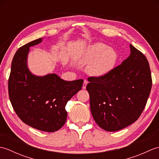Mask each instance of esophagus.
<instances>
[{
  "mask_svg": "<svg viewBox=\"0 0 159 159\" xmlns=\"http://www.w3.org/2000/svg\"><path fill=\"white\" fill-rule=\"evenodd\" d=\"M87 83H88V82H87V80H84V83L83 84V89H86V87H87Z\"/></svg>",
  "mask_w": 159,
  "mask_h": 159,
  "instance_id": "34e87169",
  "label": "esophagus"
}]
</instances>
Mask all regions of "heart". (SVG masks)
Masks as SVG:
<instances>
[{"instance_id":"1","label":"heart","mask_w":159,"mask_h":159,"mask_svg":"<svg viewBox=\"0 0 159 159\" xmlns=\"http://www.w3.org/2000/svg\"><path fill=\"white\" fill-rule=\"evenodd\" d=\"M79 59L83 63H89L87 73L99 77L106 75L113 68L117 60V54L105 43L96 42L87 46Z\"/></svg>"}]
</instances>
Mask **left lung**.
<instances>
[{"label": "left lung", "instance_id": "left-lung-1", "mask_svg": "<svg viewBox=\"0 0 159 159\" xmlns=\"http://www.w3.org/2000/svg\"><path fill=\"white\" fill-rule=\"evenodd\" d=\"M126 59L106 75L89 77L86 87L96 124L114 132L134 123L143 112L152 88L150 66L142 52L130 44Z\"/></svg>", "mask_w": 159, "mask_h": 159}]
</instances>
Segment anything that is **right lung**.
Returning <instances> with one entry per match:
<instances>
[{"label":"right lung","mask_w":159,"mask_h":159,"mask_svg":"<svg viewBox=\"0 0 159 159\" xmlns=\"http://www.w3.org/2000/svg\"><path fill=\"white\" fill-rule=\"evenodd\" d=\"M42 42L32 41L17 50L13 58L8 89L12 107L24 123L44 132H55L65 124L66 105L81 89L83 80L67 81L56 74L39 76L27 65L30 47Z\"/></svg>","instance_id":"1"}]
</instances>
